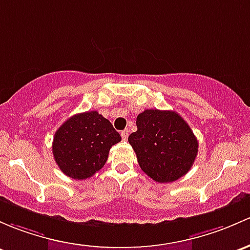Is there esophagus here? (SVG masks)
Instances as JSON below:
<instances>
[{
  "label": "esophagus",
  "instance_id": "esophagus-1",
  "mask_svg": "<svg viewBox=\"0 0 250 250\" xmlns=\"http://www.w3.org/2000/svg\"><path fill=\"white\" fill-rule=\"evenodd\" d=\"M128 135H129V130H128V129H125V130H122V132H121V136H122L123 140H127Z\"/></svg>",
  "mask_w": 250,
  "mask_h": 250
}]
</instances>
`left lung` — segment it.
<instances>
[{"instance_id":"left-lung-1","label":"left lung","mask_w":250,"mask_h":250,"mask_svg":"<svg viewBox=\"0 0 250 250\" xmlns=\"http://www.w3.org/2000/svg\"><path fill=\"white\" fill-rule=\"evenodd\" d=\"M138 130L128 141L141 170L153 181L169 183L193 167L199 143L188 123L177 112L147 109L136 117Z\"/></svg>"}]
</instances>
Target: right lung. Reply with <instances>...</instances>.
I'll use <instances>...</instances> for the list:
<instances>
[{
	"label": "right lung",
	"mask_w": 250,
	"mask_h": 250,
	"mask_svg": "<svg viewBox=\"0 0 250 250\" xmlns=\"http://www.w3.org/2000/svg\"><path fill=\"white\" fill-rule=\"evenodd\" d=\"M121 135L98 111L68 118L56 130L52 154L61 171L74 180H86L104 167L111 146Z\"/></svg>",
	"instance_id": "right-lung-1"
}]
</instances>
